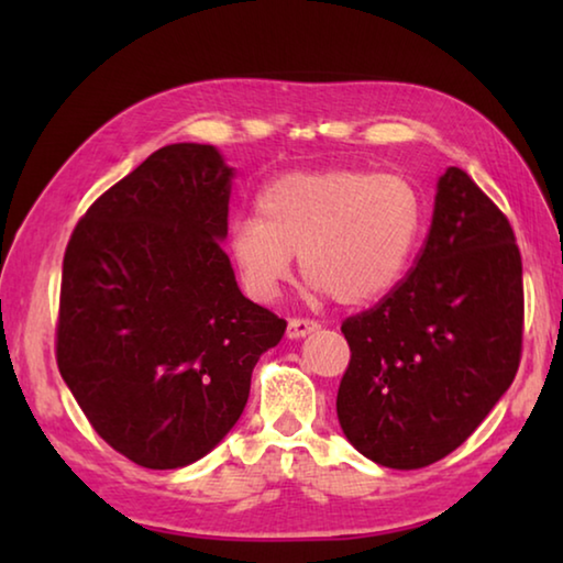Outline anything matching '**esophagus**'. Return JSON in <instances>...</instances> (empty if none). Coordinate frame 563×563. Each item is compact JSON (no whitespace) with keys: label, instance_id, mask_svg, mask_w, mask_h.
Segmentation results:
<instances>
[{"label":"esophagus","instance_id":"esophagus-1","mask_svg":"<svg viewBox=\"0 0 563 563\" xmlns=\"http://www.w3.org/2000/svg\"><path fill=\"white\" fill-rule=\"evenodd\" d=\"M320 325L316 320H310V318H292L290 322H288V338L290 340H298V338H305V335H310V332H316Z\"/></svg>","mask_w":563,"mask_h":563}]
</instances>
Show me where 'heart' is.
<instances>
[{"label": "heart", "mask_w": 563, "mask_h": 563, "mask_svg": "<svg viewBox=\"0 0 563 563\" xmlns=\"http://www.w3.org/2000/svg\"><path fill=\"white\" fill-rule=\"evenodd\" d=\"M258 218L231 228L245 292L268 302L288 280L292 255L316 290L340 305L383 298L415 251L422 201L407 178L335 168L290 174L261 190Z\"/></svg>", "instance_id": "heart-1"}]
</instances>
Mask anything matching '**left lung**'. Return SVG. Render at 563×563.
<instances>
[{"mask_svg": "<svg viewBox=\"0 0 563 563\" xmlns=\"http://www.w3.org/2000/svg\"><path fill=\"white\" fill-rule=\"evenodd\" d=\"M521 332L517 238L492 198L450 166L415 268L375 308L342 322V432L389 470L440 462L514 383Z\"/></svg>", "mask_w": 563, "mask_h": 563, "instance_id": "1", "label": "left lung"}]
</instances>
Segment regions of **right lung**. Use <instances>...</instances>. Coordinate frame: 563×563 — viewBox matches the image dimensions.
Returning a JSON list of instances; mask_svg holds the SVG:
<instances>
[{"label": "right lung", "instance_id": "1", "mask_svg": "<svg viewBox=\"0 0 563 563\" xmlns=\"http://www.w3.org/2000/svg\"><path fill=\"white\" fill-rule=\"evenodd\" d=\"M233 168L170 144L113 184L64 253L56 365L103 442L146 470L231 432L283 318L238 290L221 241Z\"/></svg>", "mask_w": 563, "mask_h": 563}]
</instances>
